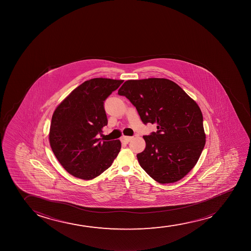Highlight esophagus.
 <instances>
[{"instance_id": "obj_1", "label": "esophagus", "mask_w": 251, "mask_h": 251, "mask_svg": "<svg viewBox=\"0 0 251 251\" xmlns=\"http://www.w3.org/2000/svg\"><path fill=\"white\" fill-rule=\"evenodd\" d=\"M131 138H132L131 137H126V136H123V137H121V141L122 143H124V144H128Z\"/></svg>"}]
</instances>
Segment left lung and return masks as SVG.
I'll use <instances>...</instances> for the list:
<instances>
[{
    "label": "left lung",
    "instance_id": "1",
    "mask_svg": "<svg viewBox=\"0 0 251 251\" xmlns=\"http://www.w3.org/2000/svg\"><path fill=\"white\" fill-rule=\"evenodd\" d=\"M118 94L133 104L144 124L157 125L156 132L144 136L146 147L137 154L142 168L160 184L174 183L187 175L206 144L197 102L167 78L127 80Z\"/></svg>",
    "mask_w": 251,
    "mask_h": 251
}]
</instances>
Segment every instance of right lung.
<instances>
[{
  "instance_id": "add662e5",
  "label": "right lung",
  "mask_w": 251,
  "mask_h": 251,
  "mask_svg": "<svg viewBox=\"0 0 251 251\" xmlns=\"http://www.w3.org/2000/svg\"><path fill=\"white\" fill-rule=\"evenodd\" d=\"M123 80L97 77L74 89L54 110L50 144L64 169L84 180L93 179L110 167L121 149L120 140L97 138L107 125L104 100Z\"/></svg>"
}]
</instances>
